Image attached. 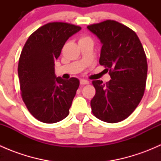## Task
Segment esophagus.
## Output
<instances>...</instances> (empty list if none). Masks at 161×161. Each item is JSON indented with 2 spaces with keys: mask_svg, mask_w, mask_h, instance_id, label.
Returning <instances> with one entry per match:
<instances>
[{
  "mask_svg": "<svg viewBox=\"0 0 161 161\" xmlns=\"http://www.w3.org/2000/svg\"><path fill=\"white\" fill-rule=\"evenodd\" d=\"M90 83V82L87 80H85V79H82V80H80V85H88V84Z\"/></svg>",
  "mask_w": 161,
  "mask_h": 161,
  "instance_id": "esophagus-1",
  "label": "esophagus"
}]
</instances>
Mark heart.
<instances>
[{
  "mask_svg": "<svg viewBox=\"0 0 161 161\" xmlns=\"http://www.w3.org/2000/svg\"><path fill=\"white\" fill-rule=\"evenodd\" d=\"M90 40V37L86 36H82L79 38V42H81V41H84V40Z\"/></svg>",
  "mask_w": 161,
  "mask_h": 161,
  "instance_id": "b5f03b06",
  "label": "heart"
}]
</instances>
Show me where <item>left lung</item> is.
<instances>
[{"label":"left lung","instance_id":"1","mask_svg":"<svg viewBox=\"0 0 161 161\" xmlns=\"http://www.w3.org/2000/svg\"><path fill=\"white\" fill-rule=\"evenodd\" d=\"M101 41L100 64L109 71L111 80L92 82L96 94L90 102L94 116L108 123L127 118L144 95L147 61L136 32L123 24L106 20L87 26Z\"/></svg>","mask_w":161,"mask_h":161}]
</instances>
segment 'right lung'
Returning <instances> with one entry per match:
<instances>
[{"instance_id": "add662e5", "label": "right lung", "mask_w": 161, "mask_h": 161, "mask_svg": "<svg viewBox=\"0 0 161 161\" xmlns=\"http://www.w3.org/2000/svg\"><path fill=\"white\" fill-rule=\"evenodd\" d=\"M80 26L67 22H49L30 36L18 66L22 100L31 114L43 123L64 119L79 86L76 78H56L54 61L68 39Z\"/></svg>"}]
</instances>
